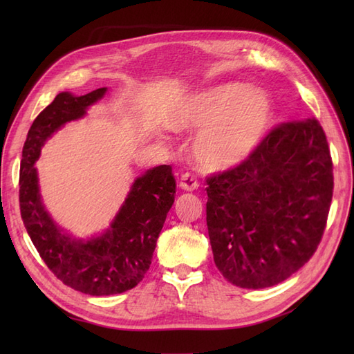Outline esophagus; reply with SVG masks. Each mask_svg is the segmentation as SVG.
I'll list each match as a JSON object with an SVG mask.
<instances>
[{
  "instance_id": "1",
  "label": "esophagus",
  "mask_w": 354,
  "mask_h": 354,
  "mask_svg": "<svg viewBox=\"0 0 354 354\" xmlns=\"http://www.w3.org/2000/svg\"><path fill=\"white\" fill-rule=\"evenodd\" d=\"M198 186H199L198 178H196L194 174L186 173V174L181 176V178H180V187L183 189V190L192 192V190L198 189Z\"/></svg>"
}]
</instances>
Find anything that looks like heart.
Returning a JSON list of instances; mask_svg holds the SVG:
<instances>
[{
    "label": "heart",
    "instance_id": "obj_1",
    "mask_svg": "<svg viewBox=\"0 0 354 354\" xmlns=\"http://www.w3.org/2000/svg\"><path fill=\"white\" fill-rule=\"evenodd\" d=\"M272 121V103L245 84H223L190 97L173 118L177 130H198L194 156L209 171L245 162L260 146Z\"/></svg>",
    "mask_w": 354,
    "mask_h": 354
}]
</instances>
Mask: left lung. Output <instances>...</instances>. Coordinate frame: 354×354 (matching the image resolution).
<instances>
[{"instance_id": "obj_1", "label": "left lung", "mask_w": 354, "mask_h": 354, "mask_svg": "<svg viewBox=\"0 0 354 354\" xmlns=\"http://www.w3.org/2000/svg\"><path fill=\"white\" fill-rule=\"evenodd\" d=\"M332 159L315 118L282 122L241 165L207 178V226L217 269L233 285L288 279L324 236Z\"/></svg>"}]
</instances>
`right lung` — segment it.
I'll use <instances>...</instances> for the list:
<instances>
[{
    "mask_svg": "<svg viewBox=\"0 0 354 354\" xmlns=\"http://www.w3.org/2000/svg\"><path fill=\"white\" fill-rule=\"evenodd\" d=\"M106 88L84 95L60 93L30 125L19 177L20 216L39 257L63 283L88 295H113L140 282L176 198L171 165H159L137 177L124 205L102 236L88 241L62 233L42 205L34 167L47 138L69 121L82 118Z\"/></svg>",
    "mask_w": 354,
    "mask_h": 354,
    "instance_id": "right-lung-1",
    "label": "right lung"
}]
</instances>
